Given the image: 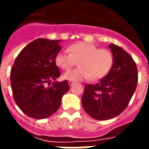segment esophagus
<instances>
[{"instance_id": "esophagus-1", "label": "esophagus", "mask_w": 149, "mask_h": 149, "mask_svg": "<svg viewBox=\"0 0 149 149\" xmlns=\"http://www.w3.org/2000/svg\"><path fill=\"white\" fill-rule=\"evenodd\" d=\"M74 84H75V82H73L72 80H69V85H70V86L73 85Z\"/></svg>"}]
</instances>
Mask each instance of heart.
I'll return each instance as SVG.
<instances>
[{
  "label": "heart",
  "instance_id": "obj_1",
  "mask_svg": "<svg viewBox=\"0 0 149 149\" xmlns=\"http://www.w3.org/2000/svg\"><path fill=\"white\" fill-rule=\"evenodd\" d=\"M69 54L59 52L55 56V64L65 71H68L78 63L77 69L65 72L63 78L69 80H82L88 78L92 81L100 80L111 71L114 58L111 50L96 47L84 42L70 45Z\"/></svg>",
  "mask_w": 149,
  "mask_h": 149
}]
</instances>
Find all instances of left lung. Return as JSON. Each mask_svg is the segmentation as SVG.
Here are the masks:
<instances>
[{
    "mask_svg": "<svg viewBox=\"0 0 149 149\" xmlns=\"http://www.w3.org/2000/svg\"><path fill=\"white\" fill-rule=\"evenodd\" d=\"M113 53V67L95 84H86L81 99L84 111L97 120H108L119 115L127 107L138 80L133 58L122 47L109 45Z\"/></svg>",
    "mask_w": 149,
    "mask_h": 149,
    "instance_id": "1",
    "label": "left lung"
}]
</instances>
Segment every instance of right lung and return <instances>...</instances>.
Listing matches in <instances>:
<instances>
[{
	"label": "right lung",
	"instance_id": "add662e5",
	"mask_svg": "<svg viewBox=\"0 0 149 149\" xmlns=\"http://www.w3.org/2000/svg\"><path fill=\"white\" fill-rule=\"evenodd\" d=\"M60 42L47 38L32 41L20 51L11 69L14 100L24 114L35 119L54 114L69 89L67 80L56 81L61 76L54 61L61 49ZM51 83V86H46Z\"/></svg>",
	"mask_w": 149,
	"mask_h": 149
}]
</instances>
